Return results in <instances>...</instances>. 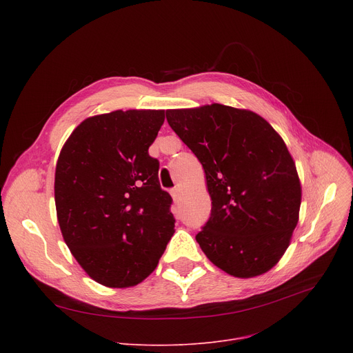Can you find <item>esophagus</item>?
Here are the masks:
<instances>
[{
	"label": "esophagus",
	"instance_id": "obj_1",
	"mask_svg": "<svg viewBox=\"0 0 353 353\" xmlns=\"http://www.w3.org/2000/svg\"><path fill=\"white\" fill-rule=\"evenodd\" d=\"M170 193H172L173 200H174V201H179V199H180V189H179V188H174V189L170 190Z\"/></svg>",
	"mask_w": 353,
	"mask_h": 353
}]
</instances>
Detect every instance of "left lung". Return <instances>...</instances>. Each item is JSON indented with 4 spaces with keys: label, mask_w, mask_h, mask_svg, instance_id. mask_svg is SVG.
<instances>
[{
    "label": "left lung",
    "mask_w": 353,
    "mask_h": 353,
    "mask_svg": "<svg viewBox=\"0 0 353 353\" xmlns=\"http://www.w3.org/2000/svg\"><path fill=\"white\" fill-rule=\"evenodd\" d=\"M201 163L212 212L196 234L209 261L236 277L270 270L298 225L302 189L282 137L261 116L223 104L167 110Z\"/></svg>",
    "instance_id": "8db88e82"
}]
</instances>
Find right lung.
Wrapping results in <instances>:
<instances>
[{
    "label": "right lung",
    "instance_id": "right-lung-1",
    "mask_svg": "<svg viewBox=\"0 0 353 353\" xmlns=\"http://www.w3.org/2000/svg\"><path fill=\"white\" fill-rule=\"evenodd\" d=\"M163 110H117L84 120L55 167V209L72 256L107 288L150 274L174 233L172 196L148 154Z\"/></svg>",
    "mask_w": 353,
    "mask_h": 353
}]
</instances>
